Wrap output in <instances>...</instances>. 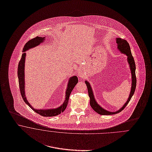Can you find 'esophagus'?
<instances>
[{"mask_svg":"<svg viewBox=\"0 0 152 152\" xmlns=\"http://www.w3.org/2000/svg\"><path fill=\"white\" fill-rule=\"evenodd\" d=\"M80 77H82V76L81 75H80Z\"/></svg>","mask_w":152,"mask_h":152,"instance_id":"34e87169","label":"esophagus"}]
</instances>
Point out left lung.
Masks as SVG:
<instances>
[{
	"instance_id": "1",
	"label": "left lung",
	"mask_w": 152,
	"mask_h": 152,
	"mask_svg": "<svg viewBox=\"0 0 152 152\" xmlns=\"http://www.w3.org/2000/svg\"><path fill=\"white\" fill-rule=\"evenodd\" d=\"M116 43L118 44V49L121 52V53L123 54H125L127 56V61L129 64V66H130V69L131 73H132L131 91H130V95L129 96V98H128L127 102L123 105V106L121 108V109H119V110L115 112H109V111L103 109L102 107H100L97 104L96 100L94 99V94L93 93V91L91 89V87L90 83L88 81H85V83L88 88L89 96L90 97V104H91L92 109L96 112H97V113H99V115H115V114L121 112L125 108V107L127 106V104L130 102L132 96L134 94V93L135 89H136V73H135L136 64H135L134 58L131 53L129 44L126 40L121 39V38H117Z\"/></svg>"
}]
</instances>
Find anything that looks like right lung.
<instances>
[{
  "label": "right lung",
  "instance_id": "add662e5",
  "mask_svg": "<svg viewBox=\"0 0 152 152\" xmlns=\"http://www.w3.org/2000/svg\"><path fill=\"white\" fill-rule=\"evenodd\" d=\"M45 40V37H41L37 36L33 39H31L30 40H29L25 45L23 48V52H24L22 55L21 59L18 65V76L19 79V88L20 91L22 95V97L24 100V102L32 109L35 112L37 113L40 115L42 116L45 117H52V116H57L61 113L63 112V111L66 108L70 94L72 91H73V88H75V85L78 82V78L77 76H74L72 77H70L69 80L67 89L66 91V98L64 100V102H63V104H61L60 107H58L57 109H46V110H39V109H35L33 107H31V104L28 102V101L26 99V97L25 96V56H26V50L34 48L37 45H39L40 43H42Z\"/></svg>",
  "mask_w": 152,
  "mask_h": 152
}]
</instances>
